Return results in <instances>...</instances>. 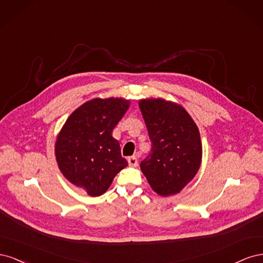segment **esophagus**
I'll list each match as a JSON object with an SVG mask.
<instances>
[{
  "label": "esophagus",
  "instance_id": "esophagus-1",
  "mask_svg": "<svg viewBox=\"0 0 263 263\" xmlns=\"http://www.w3.org/2000/svg\"><path fill=\"white\" fill-rule=\"evenodd\" d=\"M128 164L132 165V166H137L138 165V159L137 157L135 156H132L128 158Z\"/></svg>",
  "mask_w": 263,
  "mask_h": 263
}]
</instances>
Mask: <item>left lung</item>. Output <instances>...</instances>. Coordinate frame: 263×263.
<instances>
[{"label":"left lung","instance_id":"left-lung-1","mask_svg":"<svg viewBox=\"0 0 263 263\" xmlns=\"http://www.w3.org/2000/svg\"><path fill=\"white\" fill-rule=\"evenodd\" d=\"M139 107L151 141L140 169L162 196L179 193L200 169V133L184 108L164 100H142Z\"/></svg>","mask_w":263,"mask_h":263}]
</instances>
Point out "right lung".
<instances>
[{
  "mask_svg": "<svg viewBox=\"0 0 263 263\" xmlns=\"http://www.w3.org/2000/svg\"><path fill=\"white\" fill-rule=\"evenodd\" d=\"M128 106V101L113 98L86 102L69 116L57 138L60 171L91 196L104 193L116 174L128 165L112 136Z\"/></svg>",
  "mask_w": 263,
  "mask_h": 263,
  "instance_id": "1",
  "label": "right lung"
}]
</instances>
